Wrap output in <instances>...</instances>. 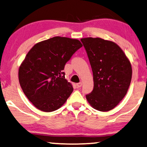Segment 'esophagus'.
Listing matches in <instances>:
<instances>
[{
    "mask_svg": "<svg viewBox=\"0 0 147 147\" xmlns=\"http://www.w3.org/2000/svg\"><path fill=\"white\" fill-rule=\"evenodd\" d=\"M76 86H77L78 88H80L82 86V82H79V83L76 84Z\"/></svg>",
    "mask_w": 147,
    "mask_h": 147,
    "instance_id": "34e87169",
    "label": "esophagus"
}]
</instances>
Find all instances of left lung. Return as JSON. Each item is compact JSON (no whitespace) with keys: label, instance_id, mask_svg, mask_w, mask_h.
Returning a JSON list of instances; mask_svg holds the SVG:
<instances>
[{"label":"left lung","instance_id":"obj_1","mask_svg":"<svg viewBox=\"0 0 147 147\" xmlns=\"http://www.w3.org/2000/svg\"><path fill=\"white\" fill-rule=\"evenodd\" d=\"M93 73L94 88L86 95L91 107L100 111L113 109L126 94L132 69L124 52L113 41L100 38L81 39Z\"/></svg>","mask_w":147,"mask_h":147}]
</instances>
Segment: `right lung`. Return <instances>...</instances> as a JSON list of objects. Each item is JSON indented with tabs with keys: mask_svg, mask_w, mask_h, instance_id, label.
<instances>
[{
	"mask_svg": "<svg viewBox=\"0 0 147 147\" xmlns=\"http://www.w3.org/2000/svg\"><path fill=\"white\" fill-rule=\"evenodd\" d=\"M82 47L77 39L55 36L36 43L19 68L23 92L34 107L44 112L54 111L63 105L73 92L65 78V65Z\"/></svg>",
	"mask_w": 147,
	"mask_h": 147,
	"instance_id": "right-lung-1",
	"label": "right lung"
}]
</instances>
